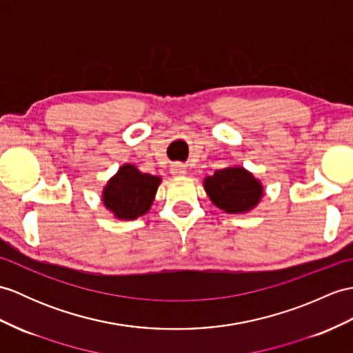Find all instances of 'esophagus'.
<instances>
[{"mask_svg":"<svg viewBox=\"0 0 353 353\" xmlns=\"http://www.w3.org/2000/svg\"><path fill=\"white\" fill-rule=\"evenodd\" d=\"M170 171H171V174H174V176H185L186 174V165H183V163H180V162H176V163H173V165H171Z\"/></svg>","mask_w":353,"mask_h":353,"instance_id":"1","label":"esophagus"}]
</instances>
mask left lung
<instances>
[{
    "instance_id": "left-lung-1",
    "label": "left lung",
    "mask_w": 353,
    "mask_h": 353,
    "mask_svg": "<svg viewBox=\"0 0 353 353\" xmlns=\"http://www.w3.org/2000/svg\"><path fill=\"white\" fill-rule=\"evenodd\" d=\"M204 190L216 208L228 214L251 210L263 195V186L242 167L216 170L204 179Z\"/></svg>"
}]
</instances>
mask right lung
<instances>
[{"label": "right lung", "mask_w": 353, "mask_h": 353, "mask_svg": "<svg viewBox=\"0 0 353 353\" xmlns=\"http://www.w3.org/2000/svg\"><path fill=\"white\" fill-rule=\"evenodd\" d=\"M161 177L126 163L103 190V204L119 219H135L150 209Z\"/></svg>", "instance_id": "obj_1"}]
</instances>
